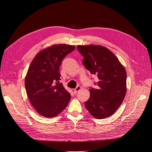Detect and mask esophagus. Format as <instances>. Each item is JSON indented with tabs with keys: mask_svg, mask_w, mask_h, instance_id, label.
Instances as JSON below:
<instances>
[{
	"mask_svg": "<svg viewBox=\"0 0 152 152\" xmlns=\"http://www.w3.org/2000/svg\"><path fill=\"white\" fill-rule=\"evenodd\" d=\"M80 89H81V87L79 86H77V87H76V88L74 89V93H75V94H76Z\"/></svg>",
	"mask_w": 152,
	"mask_h": 152,
	"instance_id": "esophagus-1",
	"label": "esophagus"
}]
</instances>
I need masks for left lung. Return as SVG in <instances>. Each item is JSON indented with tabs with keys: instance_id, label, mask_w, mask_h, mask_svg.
I'll use <instances>...</instances> for the list:
<instances>
[{
	"instance_id": "left-lung-1",
	"label": "left lung",
	"mask_w": 152,
	"mask_h": 152,
	"mask_svg": "<svg viewBox=\"0 0 152 152\" xmlns=\"http://www.w3.org/2000/svg\"><path fill=\"white\" fill-rule=\"evenodd\" d=\"M77 49L84 57V66L99 78L97 88L91 87L89 99L84 105L95 118L109 117L118 110L125 97L126 69L114 53L105 47L77 45Z\"/></svg>"
}]
</instances>
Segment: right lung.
Returning a JSON list of instances; mask_svg holds the SVG:
<instances>
[{
	"label": "right lung",
	"mask_w": 152,
	"mask_h": 152,
	"mask_svg": "<svg viewBox=\"0 0 152 152\" xmlns=\"http://www.w3.org/2000/svg\"><path fill=\"white\" fill-rule=\"evenodd\" d=\"M75 46L56 44L40 51L30 64L25 77L28 99L37 112L52 118L65 109L70 100V94L59 83L60 66L65 56Z\"/></svg>",
	"instance_id": "add662e5"
}]
</instances>
